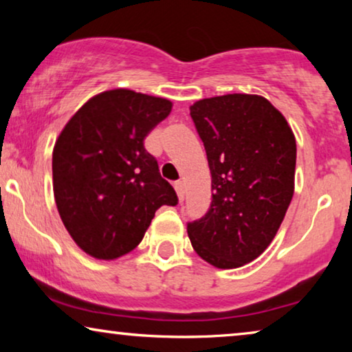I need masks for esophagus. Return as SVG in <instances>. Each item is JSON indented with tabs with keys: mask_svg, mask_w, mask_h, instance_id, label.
Segmentation results:
<instances>
[{
	"mask_svg": "<svg viewBox=\"0 0 352 352\" xmlns=\"http://www.w3.org/2000/svg\"><path fill=\"white\" fill-rule=\"evenodd\" d=\"M175 190H176V194H177V199H179V201H182L184 200V182L182 181H179V182H176L175 184Z\"/></svg>",
	"mask_w": 352,
	"mask_h": 352,
	"instance_id": "34e87169",
	"label": "esophagus"
}]
</instances>
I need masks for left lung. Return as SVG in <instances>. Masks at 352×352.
<instances>
[{
  "instance_id": "obj_1",
  "label": "left lung",
  "mask_w": 352,
  "mask_h": 352,
  "mask_svg": "<svg viewBox=\"0 0 352 352\" xmlns=\"http://www.w3.org/2000/svg\"><path fill=\"white\" fill-rule=\"evenodd\" d=\"M189 109L208 158L213 199L187 234L211 266H245L271 245L285 218L295 192V134L258 94L216 96Z\"/></svg>"
}]
</instances>
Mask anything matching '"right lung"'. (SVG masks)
<instances>
[{
  "instance_id": "right-lung-1",
  "label": "right lung",
  "mask_w": 352,
  "mask_h": 352,
  "mask_svg": "<svg viewBox=\"0 0 352 352\" xmlns=\"http://www.w3.org/2000/svg\"><path fill=\"white\" fill-rule=\"evenodd\" d=\"M173 102L131 89H110L76 110L56 139L52 189L74 242L96 259H117L141 243L155 211L175 206L144 139Z\"/></svg>"
}]
</instances>
